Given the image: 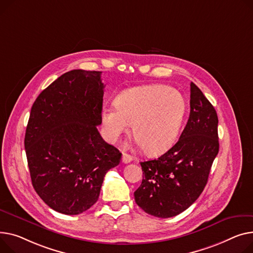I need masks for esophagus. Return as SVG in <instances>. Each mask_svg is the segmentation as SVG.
Masks as SVG:
<instances>
[{"mask_svg": "<svg viewBox=\"0 0 253 253\" xmlns=\"http://www.w3.org/2000/svg\"><path fill=\"white\" fill-rule=\"evenodd\" d=\"M132 160H133V158L130 156V155H128V154H123V156H122V162L124 163V164H128V163H130V162H132Z\"/></svg>", "mask_w": 253, "mask_h": 253, "instance_id": "obj_1", "label": "esophagus"}]
</instances>
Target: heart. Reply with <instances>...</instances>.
<instances>
[{"label": "heart", "instance_id": "b5f03b06", "mask_svg": "<svg viewBox=\"0 0 253 253\" xmlns=\"http://www.w3.org/2000/svg\"><path fill=\"white\" fill-rule=\"evenodd\" d=\"M187 112L185 97L162 84L129 88L116 98V105L102 110L105 136L115 142L127 132L132 133L145 153L161 155L173 146Z\"/></svg>", "mask_w": 253, "mask_h": 253}]
</instances>
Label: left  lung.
<instances>
[{"instance_id":"1","label":"left lung","mask_w":253,"mask_h":253,"mask_svg":"<svg viewBox=\"0 0 253 253\" xmlns=\"http://www.w3.org/2000/svg\"><path fill=\"white\" fill-rule=\"evenodd\" d=\"M217 115L195 84H190V115L179 140L160 158L141 162L143 178L134 192L135 203L148 214L175 216L204 191L218 153Z\"/></svg>"}]
</instances>
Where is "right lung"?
Listing matches in <instances>:
<instances>
[{"mask_svg":"<svg viewBox=\"0 0 253 253\" xmlns=\"http://www.w3.org/2000/svg\"><path fill=\"white\" fill-rule=\"evenodd\" d=\"M99 71L71 70L33 103L24 146L32 186L64 214H79L98 199L104 177L122 154L97 130L104 83Z\"/></svg>","mask_w":253,"mask_h":253,"instance_id":"right-lung-1","label":"right lung"}]
</instances>
